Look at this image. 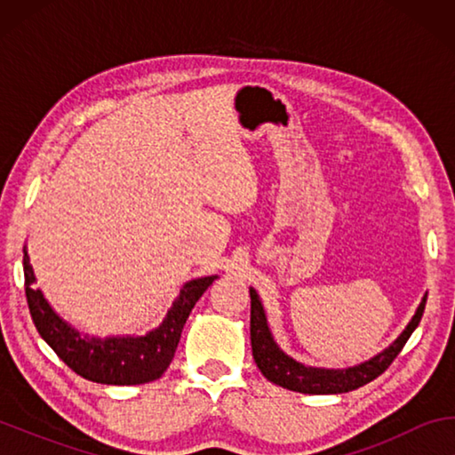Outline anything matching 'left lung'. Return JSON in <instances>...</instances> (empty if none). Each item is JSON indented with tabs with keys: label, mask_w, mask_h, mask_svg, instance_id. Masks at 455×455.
<instances>
[{
	"label": "left lung",
	"mask_w": 455,
	"mask_h": 455,
	"mask_svg": "<svg viewBox=\"0 0 455 455\" xmlns=\"http://www.w3.org/2000/svg\"><path fill=\"white\" fill-rule=\"evenodd\" d=\"M427 297L421 299L418 311L410 321V325L399 335L387 349L381 351L379 355L373 359L359 363L355 367L347 369H321V367H307L299 361L291 359L289 355L279 349L275 339L268 331L265 309L260 305V299L255 289H251V347L255 363L260 369L268 381L281 385L284 389L299 391V394H311V395H325V394H347L373 381L379 377L385 369H387L394 359L403 349L407 339L419 325L423 309H426Z\"/></svg>",
	"instance_id": "obj_1"
}]
</instances>
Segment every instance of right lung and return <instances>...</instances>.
Returning <instances> with one entry per match:
<instances>
[{"instance_id": "obj_1", "label": "right lung", "mask_w": 455, "mask_h": 455, "mask_svg": "<svg viewBox=\"0 0 455 455\" xmlns=\"http://www.w3.org/2000/svg\"><path fill=\"white\" fill-rule=\"evenodd\" d=\"M26 299L37 333L64 363L84 379L104 385H142L158 379L171 365L180 333L192 307L211 287L217 275L188 281L174 299L164 321L144 337H88L60 319L42 291L34 289L36 276L24 246Z\"/></svg>"}]
</instances>
